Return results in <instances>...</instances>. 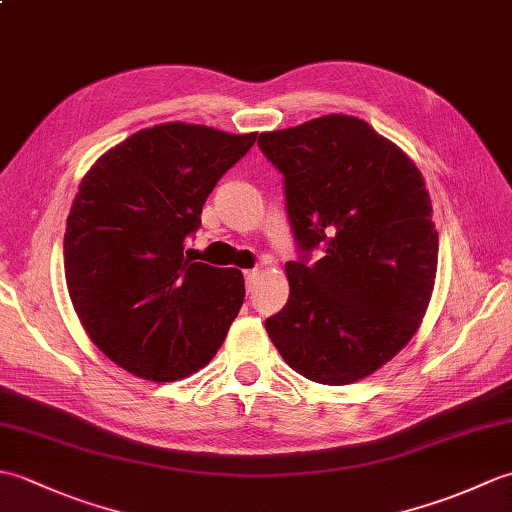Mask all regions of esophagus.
I'll return each mask as SVG.
<instances>
[{"mask_svg":"<svg viewBox=\"0 0 512 512\" xmlns=\"http://www.w3.org/2000/svg\"><path fill=\"white\" fill-rule=\"evenodd\" d=\"M259 270L257 268H250V270H244V279H246V288H248V292L255 288V284L259 281Z\"/></svg>","mask_w":512,"mask_h":512,"instance_id":"obj_1","label":"esophagus"}]
</instances>
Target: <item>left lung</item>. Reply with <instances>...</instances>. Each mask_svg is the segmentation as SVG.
I'll return each mask as SVG.
<instances>
[{
	"instance_id": "left-lung-1",
	"label": "left lung",
	"mask_w": 512,
	"mask_h": 512,
	"mask_svg": "<svg viewBox=\"0 0 512 512\" xmlns=\"http://www.w3.org/2000/svg\"><path fill=\"white\" fill-rule=\"evenodd\" d=\"M284 173L299 262L290 297L266 319L284 361L321 385H350L391 361L427 312L438 233L418 167L361 118L330 114L266 132ZM319 243L326 255L307 264Z\"/></svg>"
}]
</instances>
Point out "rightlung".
Segmentation results:
<instances>
[{
	"label": "right lung",
	"instance_id": "obj_1",
	"mask_svg": "<svg viewBox=\"0 0 512 512\" xmlns=\"http://www.w3.org/2000/svg\"><path fill=\"white\" fill-rule=\"evenodd\" d=\"M255 140L156 125L107 151L81 180L63 239L65 281L94 345L134 376L171 383L198 372L242 308V273L195 262L184 239Z\"/></svg>",
	"mask_w": 512,
	"mask_h": 512
}]
</instances>
